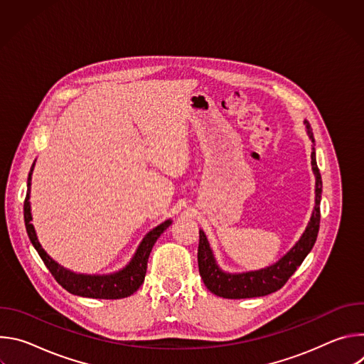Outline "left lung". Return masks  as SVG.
I'll use <instances>...</instances> for the list:
<instances>
[{"mask_svg":"<svg viewBox=\"0 0 364 364\" xmlns=\"http://www.w3.org/2000/svg\"><path fill=\"white\" fill-rule=\"evenodd\" d=\"M304 125L306 134L313 142V151H311V166H313V173L316 176V204L313 213H311L309 222L296 240V243L281 257L278 261L267 268L257 271L247 272H226L223 271L215 257L213 249L210 247L209 240L204 232L200 229V240H198V272L200 277L212 294L229 299H240V298H255V296H265L281 289L285 282L291 278V275L298 269L302 264L306 255L313 249L318 229H320V201L323 193V181L321 174L316 160V148H314V135L311 131V125L306 119H304Z\"/></svg>","mask_w":364,"mask_h":364,"instance_id":"1","label":"left lung"}]
</instances>
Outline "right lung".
I'll list each match as a JSON object with an SVG mask.
<instances>
[{"label":"right lung","mask_w":364,"mask_h":364,"mask_svg":"<svg viewBox=\"0 0 364 364\" xmlns=\"http://www.w3.org/2000/svg\"><path fill=\"white\" fill-rule=\"evenodd\" d=\"M34 164L28 173L27 178V196L24 201V222L27 235L30 237L31 245L40 255L41 261L47 267V269L55 277V279L70 294L85 298H99V299H119L132 295L144 282L146 274V262L151 253V249L161 233L173 223L171 219L163 222L161 225L155 226L149 230L141 243L138 245L131 261L119 271L112 274H103V275H89V274H77L73 272L60 264H58L53 257L48 256V253L43 249L37 239V233L34 226L31 225V205H30V187H31V174L34 170Z\"/></svg>","instance_id":"right-lung-1"}]
</instances>
